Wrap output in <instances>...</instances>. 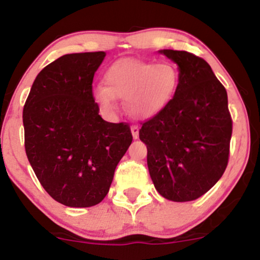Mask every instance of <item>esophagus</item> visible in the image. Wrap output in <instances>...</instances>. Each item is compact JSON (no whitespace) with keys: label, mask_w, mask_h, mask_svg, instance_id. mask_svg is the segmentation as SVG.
<instances>
[{"label":"esophagus","mask_w":260,"mask_h":260,"mask_svg":"<svg viewBox=\"0 0 260 260\" xmlns=\"http://www.w3.org/2000/svg\"><path fill=\"white\" fill-rule=\"evenodd\" d=\"M131 131H132V136L134 139H138L139 137V127L136 126V124H133L132 127H131Z\"/></svg>","instance_id":"34e87169"}]
</instances>
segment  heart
Returning <instances> with one entry per match:
<instances>
[{
  "label": "heart",
  "instance_id": "1",
  "mask_svg": "<svg viewBox=\"0 0 260 260\" xmlns=\"http://www.w3.org/2000/svg\"><path fill=\"white\" fill-rule=\"evenodd\" d=\"M104 80L105 86L94 89V98L101 107L112 111L115 98H118L132 117L150 118L174 99L180 73L170 62L124 58L107 68Z\"/></svg>",
  "mask_w": 260,
  "mask_h": 260
}]
</instances>
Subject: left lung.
Wrapping results in <instances>:
<instances>
[{"label": "left lung", "instance_id": "1", "mask_svg": "<svg viewBox=\"0 0 260 260\" xmlns=\"http://www.w3.org/2000/svg\"><path fill=\"white\" fill-rule=\"evenodd\" d=\"M177 63L174 99L143 122L139 138L157 192L174 202L194 201L221 178L229 162L232 120L228 92L205 59L187 51L160 50Z\"/></svg>", "mask_w": 260, "mask_h": 260}]
</instances>
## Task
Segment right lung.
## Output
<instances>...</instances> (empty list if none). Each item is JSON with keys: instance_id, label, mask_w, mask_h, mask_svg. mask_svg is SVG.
I'll list each match as a JSON object with an SVG mask.
<instances>
[{"instance_id": "obj_1", "label": "right lung", "mask_w": 260, "mask_h": 260, "mask_svg": "<svg viewBox=\"0 0 260 260\" xmlns=\"http://www.w3.org/2000/svg\"><path fill=\"white\" fill-rule=\"evenodd\" d=\"M106 53H68L47 64L23 109L24 145L44 189L66 207L96 205L109 193L132 133L101 118L92 78Z\"/></svg>"}]
</instances>
